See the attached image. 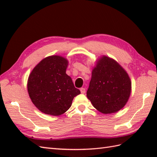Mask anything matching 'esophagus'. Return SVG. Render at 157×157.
I'll return each mask as SVG.
<instances>
[{
	"label": "esophagus",
	"mask_w": 157,
	"mask_h": 157,
	"mask_svg": "<svg viewBox=\"0 0 157 157\" xmlns=\"http://www.w3.org/2000/svg\"><path fill=\"white\" fill-rule=\"evenodd\" d=\"M80 92H81L82 94H85V92H86V89H85V88H82L80 89Z\"/></svg>",
	"instance_id": "obj_1"
}]
</instances>
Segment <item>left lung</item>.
I'll return each mask as SVG.
<instances>
[{"mask_svg": "<svg viewBox=\"0 0 157 157\" xmlns=\"http://www.w3.org/2000/svg\"><path fill=\"white\" fill-rule=\"evenodd\" d=\"M131 92L132 81L124 68L106 55L97 59L87 91L93 106L103 114L115 113L124 107Z\"/></svg>", "mask_w": 157, "mask_h": 157, "instance_id": "1", "label": "left lung"}]
</instances>
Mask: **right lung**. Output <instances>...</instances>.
<instances>
[{
  "label": "right lung",
  "instance_id": "1",
  "mask_svg": "<svg viewBox=\"0 0 157 157\" xmlns=\"http://www.w3.org/2000/svg\"><path fill=\"white\" fill-rule=\"evenodd\" d=\"M68 64V60L62 56H48L35 66L28 77L29 98L46 115H63L71 107L73 98L80 94L66 73Z\"/></svg>",
  "mask_w": 157,
  "mask_h": 157
}]
</instances>
